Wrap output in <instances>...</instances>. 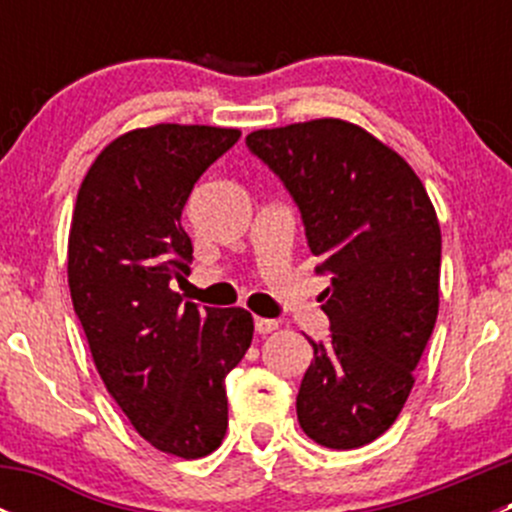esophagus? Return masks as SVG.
<instances>
[{
    "label": "esophagus",
    "mask_w": 512,
    "mask_h": 512,
    "mask_svg": "<svg viewBox=\"0 0 512 512\" xmlns=\"http://www.w3.org/2000/svg\"><path fill=\"white\" fill-rule=\"evenodd\" d=\"M277 327H280V322H277V319H265V317L255 319V332L257 334H270V332H275Z\"/></svg>",
    "instance_id": "esophagus-1"
}]
</instances>
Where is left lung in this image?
Wrapping results in <instances>:
<instances>
[{
	"instance_id": "obj_1",
	"label": "left lung",
	"mask_w": 512,
	"mask_h": 512,
	"mask_svg": "<svg viewBox=\"0 0 512 512\" xmlns=\"http://www.w3.org/2000/svg\"><path fill=\"white\" fill-rule=\"evenodd\" d=\"M247 148L285 185L319 275L329 339L297 394L302 431L349 451L404 409L438 317L441 227L399 153L339 118L255 131Z\"/></svg>"
}]
</instances>
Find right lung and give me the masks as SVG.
<instances>
[{"label":"right lung","instance_id":"obj_1","mask_svg":"<svg viewBox=\"0 0 512 512\" xmlns=\"http://www.w3.org/2000/svg\"><path fill=\"white\" fill-rule=\"evenodd\" d=\"M237 138L178 123L126 133L94 160L71 218V302L98 374L133 428L180 458L223 443L225 376L255 329L245 309H200L173 292L193 262L180 215Z\"/></svg>","mask_w":512,"mask_h":512}]
</instances>
